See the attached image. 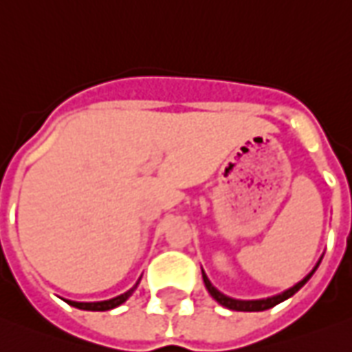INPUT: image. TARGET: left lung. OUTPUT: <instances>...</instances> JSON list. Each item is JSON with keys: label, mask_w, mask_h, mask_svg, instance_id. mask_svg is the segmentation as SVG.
<instances>
[{"label": "left lung", "mask_w": 352, "mask_h": 352, "mask_svg": "<svg viewBox=\"0 0 352 352\" xmlns=\"http://www.w3.org/2000/svg\"><path fill=\"white\" fill-rule=\"evenodd\" d=\"M320 261H322V256L318 258V263H316V266L310 270L305 278H302L301 282H297L293 287H289V289H285V292L278 293V295H272V297H266V299H249V301H243V299H234V297H228V295H224L222 292H218L217 287L210 283V280L207 278V274L203 272V282H205V287H207V292L210 293V297L214 299L217 302H220L222 307H226V309L230 310H239V312H261V310H266V309H272V307H276L278 302L285 301V299H289V297H293L295 293L301 289L305 283L309 282L310 276L316 272V268L320 266Z\"/></svg>", "instance_id": "obj_1"}]
</instances>
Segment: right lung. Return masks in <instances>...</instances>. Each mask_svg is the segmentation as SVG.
<instances>
[{"label": "right lung", "mask_w": 352, "mask_h": 352, "mask_svg": "<svg viewBox=\"0 0 352 352\" xmlns=\"http://www.w3.org/2000/svg\"><path fill=\"white\" fill-rule=\"evenodd\" d=\"M142 280V278H140ZM140 280H138V283H140ZM138 283H135L132 289H128L126 293H122V295H118V297H113V299H109V301H98V302H76V301H67L69 305H72V307H76V309L80 310H111V309H116V307H120L122 302H126L130 297H132V293L135 292V287H138Z\"/></svg>", "instance_id": "add662e5"}]
</instances>
